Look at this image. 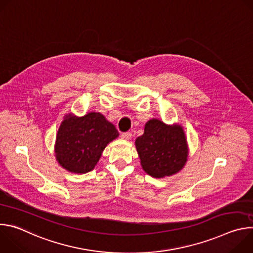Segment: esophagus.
Instances as JSON below:
<instances>
[{
  "label": "esophagus",
  "instance_id": "esophagus-1",
  "mask_svg": "<svg viewBox=\"0 0 253 253\" xmlns=\"http://www.w3.org/2000/svg\"><path fill=\"white\" fill-rule=\"evenodd\" d=\"M131 137H132V133L131 132H125V133L121 134V138L123 140H130Z\"/></svg>",
  "mask_w": 253,
  "mask_h": 253
}]
</instances>
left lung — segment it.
I'll return each instance as SVG.
<instances>
[{
    "label": "left lung",
    "instance_id": "8db88e82",
    "mask_svg": "<svg viewBox=\"0 0 253 253\" xmlns=\"http://www.w3.org/2000/svg\"><path fill=\"white\" fill-rule=\"evenodd\" d=\"M135 146L143 170L154 178L169 177L181 171L189 154L183 127L178 123L168 125L156 118L146 122Z\"/></svg>",
    "mask_w": 253,
    "mask_h": 253
}]
</instances>
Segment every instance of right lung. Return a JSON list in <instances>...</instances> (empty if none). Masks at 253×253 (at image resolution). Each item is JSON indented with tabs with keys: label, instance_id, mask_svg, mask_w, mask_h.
<instances>
[{
	"label": "right lung",
	"instance_id": "obj_1",
	"mask_svg": "<svg viewBox=\"0 0 253 253\" xmlns=\"http://www.w3.org/2000/svg\"><path fill=\"white\" fill-rule=\"evenodd\" d=\"M118 136L115 126L99 112L81 117L68 113L56 135V160L71 173L85 174L95 168L105 147Z\"/></svg>",
	"mask_w": 253,
	"mask_h": 253
}]
</instances>
